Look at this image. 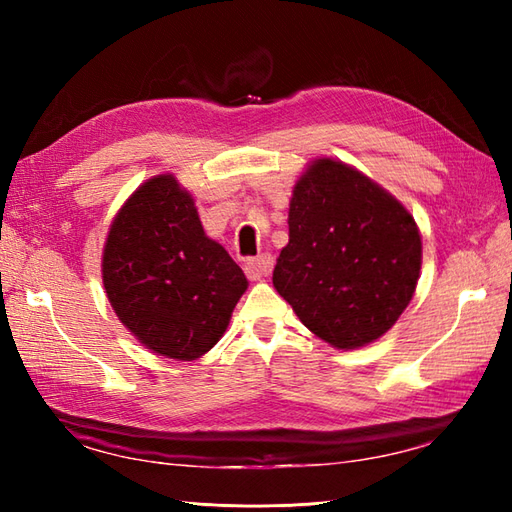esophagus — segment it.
I'll return each instance as SVG.
<instances>
[{"label": "esophagus", "mask_w": 512, "mask_h": 512, "mask_svg": "<svg viewBox=\"0 0 512 512\" xmlns=\"http://www.w3.org/2000/svg\"><path fill=\"white\" fill-rule=\"evenodd\" d=\"M273 255L270 253H262V255H257V257H250V259H246V275L250 277V279H262V277H268L270 275V270H273Z\"/></svg>", "instance_id": "1"}]
</instances>
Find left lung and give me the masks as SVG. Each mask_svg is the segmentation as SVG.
<instances>
[{"label":"left lung","mask_w":512,"mask_h":512,"mask_svg":"<svg viewBox=\"0 0 512 512\" xmlns=\"http://www.w3.org/2000/svg\"><path fill=\"white\" fill-rule=\"evenodd\" d=\"M288 228L273 284L310 332L354 350L398 321L418 284L422 242L396 198L321 158L295 184Z\"/></svg>","instance_id":"obj_1"}]
</instances>
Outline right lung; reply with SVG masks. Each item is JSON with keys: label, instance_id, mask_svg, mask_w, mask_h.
<instances>
[{"label": "right lung", "instance_id": "right-lung-1", "mask_svg": "<svg viewBox=\"0 0 512 512\" xmlns=\"http://www.w3.org/2000/svg\"><path fill=\"white\" fill-rule=\"evenodd\" d=\"M107 299L147 350L193 361L222 339L248 281L204 235L193 198L156 176L125 202L103 250Z\"/></svg>", "mask_w": 512, "mask_h": 512}]
</instances>
